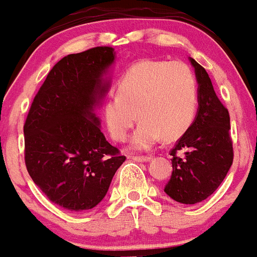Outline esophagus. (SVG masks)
<instances>
[{
	"label": "esophagus",
	"instance_id": "34e87169",
	"mask_svg": "<svg viewBox=\"0 0 257 257\" xmlns=\"http://www.w3.org/2000/svg\"><path fill=\"white\" fill-rule=\"evenodd\" d=\"M132 160L136 161V162H148L151 160L150 156H134Z\"/></svg>",
	"mask_w": 257,
	"mask_h": 257
}]
</instances>
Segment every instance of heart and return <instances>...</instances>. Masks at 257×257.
Instances as JSON below:
<instances>
[{"label":"heart","instance_id":"obj_1","mask_svg":"<svg viewBox=\"0 0 257 257\" xmlns=\"http://www.w3.org/2000/svg\"><path fill=\"white\" fill-rule=\"evenodd\" d=\"M197 106L198 83L189 65L179 60H140L121 76L118 92L106 97L102 117L111 136L125 141L139 115L141 122L131 145L148 150L162 137H181L192 125Z\"/></svg>","mask_w":257,"mask_h":257}]
</instances>
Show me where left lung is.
Segmentation results:
<instances>
[{
  "mask_svg": "<svg viewBox=\"0 0 257 257\" xmlns=\"http://www.w3.org/2000/svg\"><path fill=\"white\" fill-rule=\"evenodd\" d=\"M198 81V111L194 121L171 150L172 176L165 192L182 204H195L210 197L232 165L229 111L214 91L204 68L189 58ZM185 150L184 156L176 152Z\"/></svg>",
  "mask_w": 257,
  "mask_h": 257,
  "instance_id": "obj_1",
  "label": "left lung"
}]
</instances>
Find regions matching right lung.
Here are the masks:
<instances>
[{
  "mask_svg": "<svg viewBox=\"0 0 257 257\" xmlns=\"http://www.w3.org/2000/svg\"><path fill=\"white\" fill-rule=\"evenodd\" d=\"M113 60L111 47L60 59L34 96L23 126L31 178L50 202L67 210L96 207L126 160L106 141L94 113L109 89L102 76Z\"/></svg>",
  "mask_w": 257,
  "mask_h": 257,
  "instance_id": "right-lung-1",
  "label": "right lung"
}]
</instances>
